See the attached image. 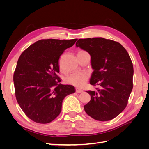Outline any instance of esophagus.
I'll list each match as a JSON object with an SVG mask.
<instances>
[{"instance_id":"esophagus-1","label":"esophagus","mask_w":149,"mask_h":149,"mask_svg":"<svg viewBox=\"0 0 149 149\" xmlns=\"http://www.w3.org/2000/svg\"><path fill=\"white\" fill-rule=\"evenodd\" d=\"M76 92L78 93H83V91L82 89H81L79 88H76Z\"/></svg>"}]
</instances>
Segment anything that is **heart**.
I'll return each mask as SVG.
<instances>
[{"label": "heart", "instance_id": "heart-1", "mask_svg": "<svg viewBox=\"0 0 149 149\" xmlns=\"http://www.w3.org/2000/svg\"><path fill=\"white\" fill-rule=\"evenodd\" d=\"M88 74L84 72H75L71 74L66 79L68 83L77 87H82L88 80Z\"/></svg>", "mask_w": 149, "mask_h": 149}]
</instances>
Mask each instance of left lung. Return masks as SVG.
Segmentation results:
<instances>
[{"label":"left lung","mask_w":149,"mask_h":149,"mask_svg":"<svg viewBox=\"0 0 149 149\" xmlns=\"http://www.w3.org/2000/svg\"><path fill=\"white\" fill-rule=\"evenodd\" d=\"M76 47L91 56L94 71L89 83L100 88L86 91L91 100L84 105L85 112L100 121L115 118L127 106L133 88L134 69L127 52L119 43L101 37L79 39Z\"/></svg>","instance_id":"1"}]
</instances>
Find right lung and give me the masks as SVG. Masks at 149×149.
I'll return each instance as SVG.
<instances>
[{"label": "right lung", "mask_w": 149, "mask_h": 149, "mask_svg": "<svg viewBox=\"0 0 149 149\" xmlns=\"http://www.w3.org/2000/svg\"><path fill=\"white\" fill-rule=\"evenodd\" d=\"M76 40H40L19 58L13 74L16 99L26 116L35 123L47 124L56 118L64 98L75 92L72 85L60 83L57 73L60 56Z\"/></svg>", "instance_id": "obj_1"}]
</instances>
